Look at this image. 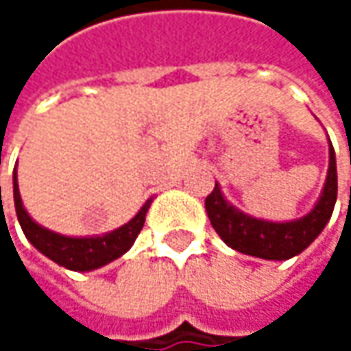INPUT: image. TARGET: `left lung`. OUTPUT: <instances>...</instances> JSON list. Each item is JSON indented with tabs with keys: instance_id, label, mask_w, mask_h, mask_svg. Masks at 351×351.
<instances>
[{
	"instance_id": "8db88e82",
	"label": "left lung",
	"mask_w": 351,
	"mask_h": 351,
	"mask_svg": "<svg viewBox=\"0 0 351 351\" xmlns=\"http://www.w3.org/2000/svg\"><path fill=\"white\" fill-rule=\"evenodd\" d=\"M337 199V169L335 150L329 142V167L325 184L315 205L301 217L289 221H272L247 215L236 205H232L219 182L205 199V211L219 234V238L236 252H242L262 260H289L299 256L303 250L317 240L323 228L329 223Z\"/></svg>"
}]
</instances>
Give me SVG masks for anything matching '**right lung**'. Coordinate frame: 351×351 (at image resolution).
I'll list each match as a JSON object with an SVG mask.
<instances>
[{"label":"right lung","instance_id":"right-lung-1","mask_svg":"<svg viewBox=\"0 0 351 351\" xmlns=\"http://www.w3.org/2000/svg\"><path fill=\"white\" fill-rule=\"evenodd\" d=\"M150 203L152 199H148L128 223L111 232L99 234V236H64V234H58L40 226L36 219H32V215L26 211L24 201L20 197L18 173L14 171V205H16V215H18L24 236L40 254H44L58 266H64L66 270H75V272L97 270L109 262L117 260L119 256H123L134 245L140 230L144 228Z\"/></svg>","mask_w":351,"mask_h":351}]
</instances>
